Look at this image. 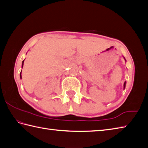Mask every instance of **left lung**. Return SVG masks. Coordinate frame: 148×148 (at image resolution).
I'll return each mask as SVG.
<instances>
[{
  "label": "left lung",
  "instance_id": "8db88e82",
  "mask_svg": "<svg viewBox=\"0 0 148 148\" xmlns=\"http://www.w3.org/2000/svg\"><path fill=\"white\" fill-rule=\"evenodd\" d=\"M125 85H126V82L124 83V85H123V86H124V88H125Z\"/></svg>",
  "mask_w": 148,
  "mask_h": 148
}]
</instances>
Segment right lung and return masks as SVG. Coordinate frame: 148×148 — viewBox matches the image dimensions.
<instances>
[{"mask_svg": "<svg viewBox=\"0 0 148 148\" xmlns=\"http://www.w3.org/2000/svg\"><path fill=\"white\" fill-rule=\"evenodd\" d=\"M23 62H24V60H23V62H22V67H23ZM20 78L21 79V72H20Z\"/></svg>", "mask_w": 148, "mask_h": 148, "instance_id": "add662e5", "label": "right lung"}]
</instances>
